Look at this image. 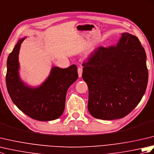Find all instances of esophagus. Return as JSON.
I'll list each match as a JSON object with an SVG mask.
<instances>
[{"mask_svg":"<svg viewBox=\"0 0 154 154\" xmlns=\"http://www.w3.org/2000/svg\"><path fill=\"white\" fill-rule=\"evenodd\" d=\"M83 73V68L79 67L78 68V75H79V77H81Z\"/></svg>","mask_w":154,"mask_h":154,"instance_id":"34e87169","label":"esophagus"}]
</instances>
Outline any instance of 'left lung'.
<instances>
[{
	"label": "left lung",
	"instance_id": "obj_1",
	"mask_svg": "<svg viewBox=\"0 0 154 154\" xmlns=\"http://www.w3.org/2000/svg\"><path fill=\"white\" fill-rule=\"evenodd\" d=\"M83 66L82 77L89 88L88 110L96 119H122L145 93L146 55L135 35L123 33L116 46L99 47Z\"/></svg>",
	"mask_w": 154,
	"mask_h": 154
}]
</instances>
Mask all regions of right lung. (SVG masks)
Wrapping results in <instances>:
<instances>
[{
	"label": "right lung",
	"instance_id": "right-lung-1",
	"mask_svg": "<svg viewBox=\"0 0 154 154\" xmlns=\"http://www.w3.org/2000/svg\"><path fill=\"white\" fill-rule=\"evenodd\" d=\"M25 38L20 39L9 54L6 75V87L12 102L32 119L40 121L60 118L65 109L67 91L78 79L77 68L52 67L50 76L38 87H30L20 79L18 54Z\"/></svg>",
	"mask_w": 154,
	"mask_h": 154
}]
</instances>
